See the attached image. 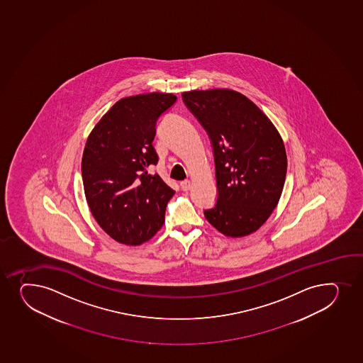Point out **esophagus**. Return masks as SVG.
<instances>
[{"mask_svg": "<svg viewBox=\"0 0 363 363\" xmlns=\"http://www.w3.org/2000/svg\"><path fill=\"white\" fill-rule=\"evenodd\" d=\"M191 188V181H188V179H186V181H182V182H181V189H182V191H189Z\"/></svg>", "mask_w": 363, "mask_h": 363, "instance_id": "esophagus-1", "label": "esophagus"}]
</instances>
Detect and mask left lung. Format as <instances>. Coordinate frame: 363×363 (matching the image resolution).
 Listing matches in <instances>:
<instances>
[{"mask_svg":"<svg viewBox=\"0 0 363 363\" xmlns=\"http://www.w3.org/2000/svg\"><path fill=\"white\" fill-rule=\"evenodd\" d=\"M182 101L210 138L217 182L211 225L231 238L257 231L281 198L286 176L284 144L269 117L231 90L191 91Z\"/></svg>","mask_w":363,"mask_h":363,"instance_id":"left-lung-1","label":"left lung"}]
</instances>
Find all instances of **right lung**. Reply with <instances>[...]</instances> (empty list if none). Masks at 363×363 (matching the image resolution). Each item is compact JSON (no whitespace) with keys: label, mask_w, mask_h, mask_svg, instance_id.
<instances>
[{"label":"right lung","mask_w":363,"mask_h":363,"mask_svg":"<svg viewBox=\"0 0 363 363\" xmlns=\"http://www.w3.org/2000/svg\"><path fill=\"white\" fill-rule=\"evenodd\" d=\"M177 101L172 94L122 98L86 141L82 174L86 200L101 229L138 246L160 230L175 191L148 172L158 163L152 141L157 122Z\"/></svg>","instance_id":"obj_1"}]
</instances>
